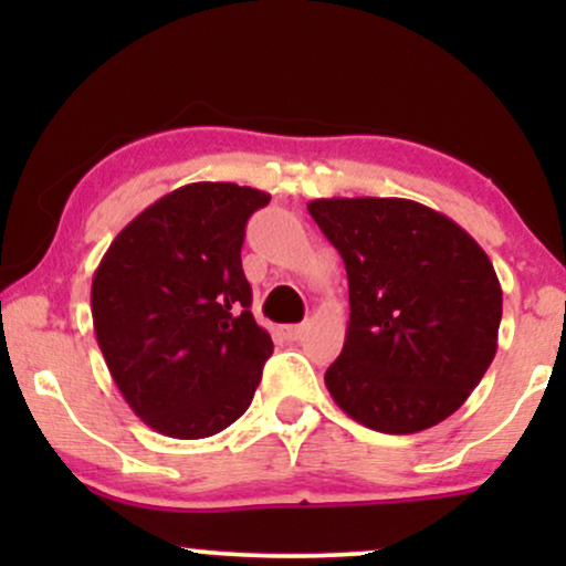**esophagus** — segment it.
<instances>
[{"mask_svg": "<svg viewBox=\"0 0 566 566\" xmlns=\"http://www.w3.org/2000/svg\"><path fill=\"white\" fill-rule=\"evenodd\" d=\"M305 324H290V327H284V335H287V340H301L305 335Z\"/></svg>", "mask_w": 566, "mask_h": 566, "instance_id": "esophagus-1", "label": "esophagus"}]
</instances>
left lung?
<instances>
[{"label":"left lung","instance_id":"obj_1","mask_svg":"<svg viewBox=\"0 0 566 566\" xmlns=\"http://www.w3.org/2000/svg\"><path fill=\"white\" fill-rule=\"evenodd\" d=\"M308 212L348 274L346 343L324 373L335 405L380 433L450 418L497 350L503 290L486 252L412 199H314Z\"/></svg>","mask_w":566,"mask_h":566}]
</instances>
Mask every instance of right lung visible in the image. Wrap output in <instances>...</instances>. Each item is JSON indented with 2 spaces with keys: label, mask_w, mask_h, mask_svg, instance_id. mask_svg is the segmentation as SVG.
I'll list each match as a JSON object with an SVG mask.
<instances>
[{
  "label": "right lung",
  "mask_w": 566,
  "mask_h": 566,
  "mask_svg": "<svg viewBox=\"0 0 566 566\" xmlns=\"http://www.w3.org/2000/svg\"><path fill=\"white\" fill-rule=\"evenodd\" d=\"M269 201L250 186H180L129 220L97 265V346L133 412L165 437H212L255 396L274 343L250 311L242 244Z\"/></svg>",
  "instance_id": "1"
}]
</instances>
